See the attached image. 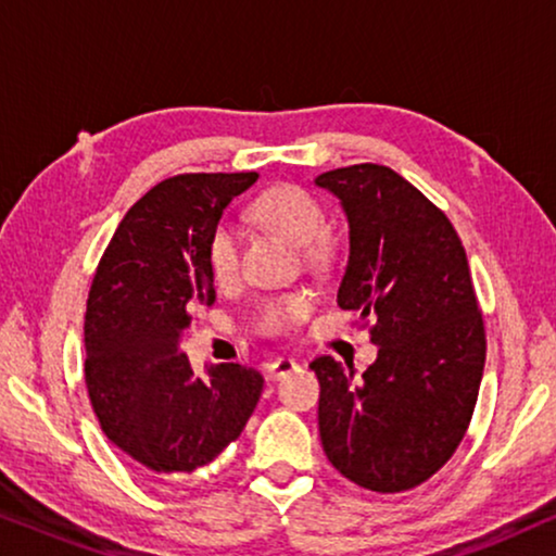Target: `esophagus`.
I'll return each mask as SVG.
<instances>
[{
    "instance_id": "1",
    "label": "esophagus",
    "mask_w": 556,
    "mask_h": 556,
    "mask_svg": "<svg viewBox=\"0 0 556 556\" xmlns=\"http://www.w3.org/2000/svg\"><path fill=\"white\" fill-rule=\"evenodd\" d=\"M298 368H300L298 361L282 355V358H274L271 364H266V376H269V379H285L287 374L298 371Z\"/></svg>"
}]
</instances>
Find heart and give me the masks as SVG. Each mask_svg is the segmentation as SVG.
Here are the masks:
<instances>
[{"label":"heart","mask_w":556,"mask_h":556,"mask_svg":"<svg viewBox=\"0 0 556 556\" xmlns=\"http://www.w3.org/2000/svg\"><path fill=\"white\" fill-rule=\"evenodd\" d=\"M254 216L290 239L294 247H302L307 262H323L325 243L320 236L328 228V216L313 192L298 185H277L262 192L254 201ZM208 266L218 282L231 279L239 269V239L236 228L228 220L213 226L208 236ZM315 294L307 290H294L266 298L256 309L254 328L262 336H287L298 330L313 315Z\"/></svg>","instance_id":"obj_1"}]
</instances>
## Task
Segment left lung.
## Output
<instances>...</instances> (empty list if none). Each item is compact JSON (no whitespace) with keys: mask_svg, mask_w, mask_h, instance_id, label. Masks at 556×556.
I'll list each match as a JSON object with an SVG mask.
<instances>
[{"mask_svg":"<svg viewBox=\"0 0 556 556\" xmlns=\"http://www.w3.org/2000/svg\"><path fill=\"white\" fill-rule=\"evenodd\" d=\"M348 218L351 254L338 305L374 317L379 358H315L323 450L340 476L376 493L432 478L465 438L485 366V330L463 241L432 201L391 167L315 177Z\"/></svg>","mask_w":556,"mask_h":556,"instance_id":"8db88e82","label":"left lung"}]
</instances>
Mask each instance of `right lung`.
I'll list each match as a JSON object with an SVG mask.
<instances>
[{
	"instance_id": "obj_1",
	"label": "right lung",
	"mask_w": 556,
	"mask_h": 556,
	"mask_svg": "<svg viewBox=\"0 0 556 556\" xmlns=\"http://www.w3.org/2000/svg\"><path fill=\"white\" fill-rule=\"evenodd\" d=\"M256 173L177 175L111 236L86 305V387L103 434L147 470L203 468L247 427L264 379L241 364L195 376L180 353L190 309L213 305L208 236Z\"/></svg>"
}]
</instances>
